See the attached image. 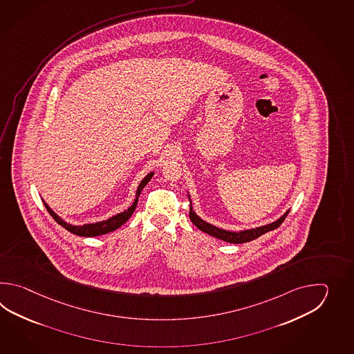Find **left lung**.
Listing matches in <instances>:
<instances>
[{
	"label": "left lung",
	"instance_id": "obj_1",
	"mask_svg": "<svg viewBox=\"0 0 354 354\" xmlns=\"http://www.w3.org/2000/svg\"><path fill=\"white\" fill-rule=\"evenodd\" d=\"M188 198H189V196H188ZM288 212H290V210H287L281 218H277L276 221H273L271 224H267V225L258 226V227L241 230V232H227V230L220 229V227H216V226L211 225L209 223H206L198 215H196L195 211L192 210V206H189V218L200 230H203V233L212 235V236H215L218 239L227 241V243H234V244H241V243L254 241L258 236L263 235L267 232H271V230L277 229L283 223V220L286 218Z\"/></svg>",
	"mask_w": 354,
	"mask_h": 354
}]
</instances>
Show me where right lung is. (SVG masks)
Instances as JSON below:
<instances>
[{
	"label": "right lung",
	"instance_id": "1",
	"mask_svg": "<svg viewBox=\"0 0 354 354\" xmlns=\"http://www.w3.org/2000/svg\"><path fill=\"white\" fill-rule=\"evenodd\" d=\"M153 174H154V172L147 174L143 180H142V182L139 183L138 189H136V200H134V203L129 207L128 210L122 211V212L115 215L113 218L102 220V221H98V223L83 224V225H72V224H68V223H66L63 218H59V216L48 206V203H46L44 200H43V203H44V206H46L48 212L52 215V218H53L60 226H63L64 229H67L68 232L75 234V235H80V236H97V235H104V234L110 233V232H113V230L119 229L122 224H125V223L128 221L130 216L133 215L134 210H136L138 198H139V196H140L142 189H143V188L147 186V183L151 180Z\"/></svg>",
	"mask_w": 354,
	"mask_h": 354
}]
</instances>
